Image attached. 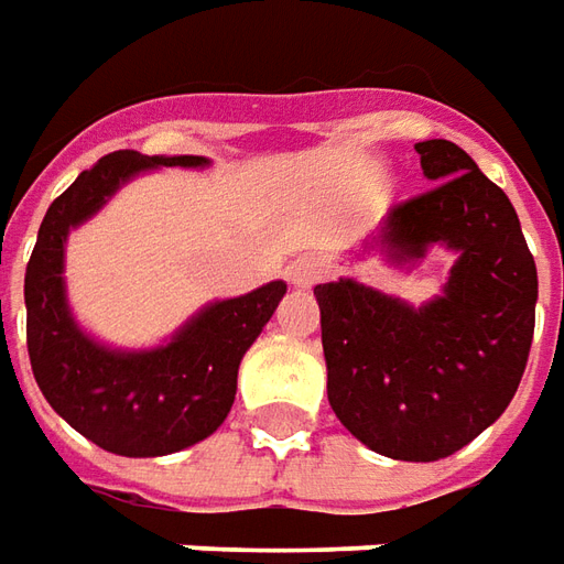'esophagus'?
Returning a JSON list of instances; mask_svg holds the SVG:
<instances>
[{
	"label": "esophagus",
	"mask_w": 564,
	"mask_h": 564,
	"mask_svg": "<svg viewBox=\"0 0 564 564\" xmlns=\"http://www.w3.org/2000/svg\"><path fill=\"white\" fill-rule=\"evenodd\" d=\"M322 279V263L316 258H301L289 267V282L294 289H313Z\"/></svg>",
	"instance_id": "obj_1"
}]
</instances>
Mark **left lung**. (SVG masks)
Wrapping results in <instances>:
<instances>
[{
    "instance_id": "left-lung-1",
    "label": "left lung",
    "mask_w": 564,
    "mask_h": 564,
    "mask_svg": "<svg viewBox=\"0 0 564 564\" xmlns=\"http://www.w3.org/2000/svg\"><path fill=\"white\" fill-rule=\"evenodd\" d=\"M433 189L395 205L375 245L393 263L457 254L445 289L411 306L356 282L316 285L328 402L371 452L430 464L507 411L525 375L538 267L507 193L452 141L414 143Z\"/></svg>"
}]
</instances>
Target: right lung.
I'll return each mask as SVG.
<instances>
[{"label":"right lung","instance_id":"obj_1","mask_svg":"<svg viewBox=\"0 0 564 564\" xmlns=\"http://www.w3.org/2000/svg\"><path fill=\"white\" fill-rule=\"evenodd\" d=\"M174 165L202 169L208 159L119 150L82 171L45 212L23 275L26 349L39 390L76 433L122 457H162L212 436L230 414L245 349L285 297V282H267L215 301L153 349H110L82 332L64 285L69 230L134 174Z\"/></svg>","mask_w":564,"mask_h":564}]
</instances>
